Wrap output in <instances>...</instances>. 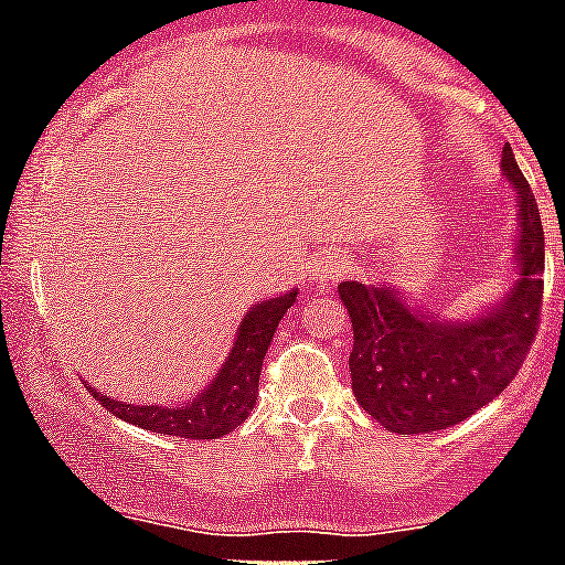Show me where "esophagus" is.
<instances>
[{"label": "esophagus", "mask_w": 565, "mask_h": 565, "mask_svg": "<svg viewBox=\"0 0 565 565\" xmlns=\"http://www.w3.org/2000/svg\"><path fill=\"white\" fill-rule=\"evenodd\" d=\"M350 273V258L344 253H321L312 260V281L327 284L339 281Z\"/></svg>", "instance_id": "obj_1"}]
</instances>
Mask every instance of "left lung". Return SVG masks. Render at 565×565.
Listing matches in <instances>:
<instances>
[{"label": "left lung", "mask_w": 565, "mask_h": 565, "mask_svg": "<svg viewBox=\"0 0 565 565\" xmlns=\"http://www.w3.org/2000/svg\"><path fill=\"white\" fill-rule=\"evenodd\" d=\"M502 174L520 206L516 281L482 316L443 321L422 316L387 284H339L353 321L355 402L393 434H430L468 419L514 382L532 350L543 316V224L511 146L502 149Z\"/></svg>", "instance_id": "8db88e82"}]
</instances>
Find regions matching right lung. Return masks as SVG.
Returning <instances> with one entry per match:
<instances>
[{"mask_svg": "<svg viewBox=\"0 0 565 565\" xmlns=\"http://www.w3.org/2000/svg\"><path fill=\"white\" fill-rule=\"evenodd\" d=\"M296 296L298 290H290L249 307V312L241 319L238 339L232 344L226 362L189 405H131V402L108 399L92 387L88 391L117 419L137 425V428L154 430V434L180 436V439H217V436L230 434L255 407L260 364H264V355H267L269 341L275 335V327L284 319V312L296 305Z\"/></svg>", "mask_w": 565, "mask_h": 565, "instance_id": "right-lung-1", "label": "right lung"}]
</instances>
